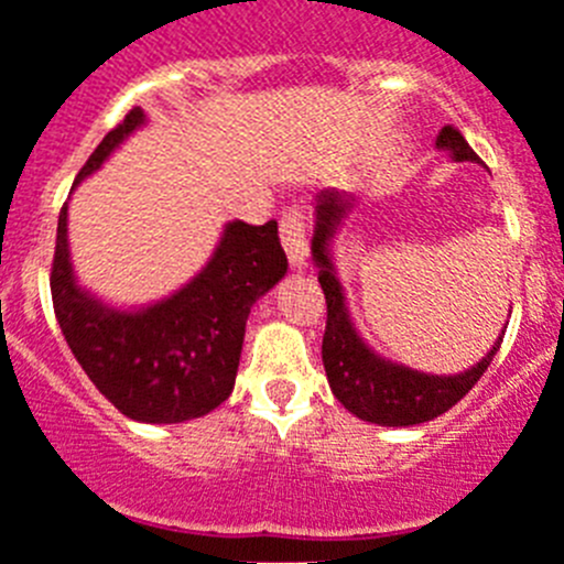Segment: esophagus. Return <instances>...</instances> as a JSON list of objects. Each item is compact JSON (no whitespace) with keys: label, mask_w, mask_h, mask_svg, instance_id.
Instances as JSON below:
<instances>
[{"label":"esophagus","mask_w":564,"mask_h":564,"mask_svg":"<svg viewBox=\"0 0 564 564\" xmlns=\"http://www.w3.org/2000/svg\"><path fill=\"white\" fill-rule=\"evenodd\" d=\"M281 245L286 250L292 267H303L308 258V239H306V217L303 210L292 208L281 219Z\"/></svg>","instance_id":"obj_1"}]
</instances>
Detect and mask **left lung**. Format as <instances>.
Masks as SVG:
<instances>
[{
    "label": "left lung",
    "mask_w": 564,
    "mask_h": 564,
    "mask_svg": "<svg viewBox=\"0 0 564 564\" xmlns=\"http://www.w3.org/2000/svg\"><path fill=\"white\" fill-rule=\"evenodd\" d=\"M436 150H448L454 161H478V155L470 150L465 135L456 128H451V124L442 128L440 135H436ZM354 205V194H341L334 192V188L319 192L317 205H314V210H317V228H314L312 256L314 264L319 267V286H323L325 303H328V323H325L323 336V365L330 392L336 394V401L347 412L356 414L359 420H367V423L394 425V429L398 425L429 423V420L440 417L451 406H456L476 387V381L484 376L492 356L498 354L503 336H498L496 345L489 347V354L478 365L459 372V376H429V372L381 359L376 350H370V345L356 334L354 323H350V312L345 306V292H341V283L336 278L328 250L336 228L350 214Z\"/></svg>",
    "instance_id": "left-lung-1"
}]
</instances>
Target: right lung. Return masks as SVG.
<instances>
[{
	"label": "right lung",
	"instance_id": "add662e5",
	"mask_svg": "<svg viewBox=\"0 0 564 564\" xmlns=\"http://www.w3.org/2000/svg\"><path fill=\"white\" fill-rule=\"evenodd\" d=\"M141 124L144 110L133 108L99 141L75 186ZM66 223L68 203H63L50 278L52 306L94 387L139 423H183L228 401L252 303L286 275L275 219L228 223L210 261L186 286L135 312L105 306L77 286Z\"/></svg>",
	"mask_w": 564,
	"mask_h": 564
}]
</instances>
